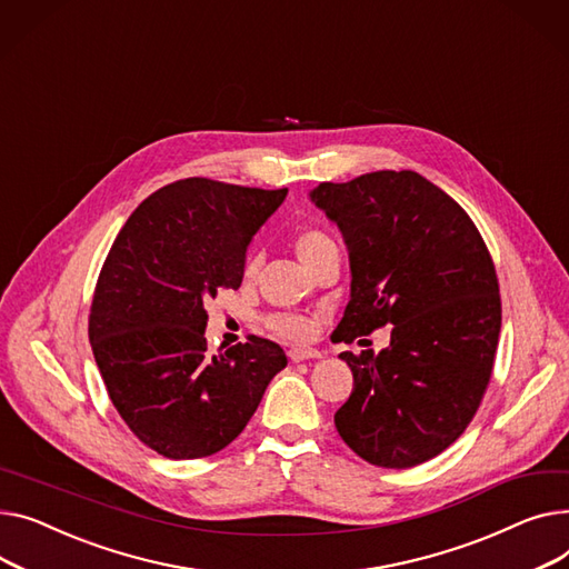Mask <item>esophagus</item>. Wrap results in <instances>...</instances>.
I'll use <instances>...</instances> for the list:
<instances>
[{
    "label": "esophagus",
    "instance_id": "1",
    "mask_svg": "<svg viewBox=\"0 0 569 569\" xmlns=\"http://www.w3.org/2000/svg\"><path fill=\"white\" fill-rule=\"evenodd\" d=\"M310 358H321V351H317V349H289V360L291 362L310 360Z\"/></svg>",
    "mask_w": 569,
    "mask_h": 569
}]
</instances>
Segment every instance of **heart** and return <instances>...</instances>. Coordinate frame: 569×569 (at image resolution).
Returning a JSON list of instances; mask_svg holds the SVG:
<instances>
[{"mask_svg": "<svg viewBox=\"0 0 569 569\" xmlns=\"http://www.w3.org/2000/svg\"><path fill=\"white\" fill-rule=\"evenodd\" d=\"M296 254L300 259V263L308 266L310 261H315L317 257H321L326 250L338 248L336 241H332L328 233L319 231V229H306L300 231L296 241H293ZM257 252H252L246 261V276H254L257 271ZM269 328L276 332V336L289 340V342H303L308 338H312L315 332V321L303 317V315H293V312H278L273 317H269Z\"/></svg>", "mask_w": 569, "mask_h": 569, "instance_id": "obj_1", "label": "heart"}]
</instances>
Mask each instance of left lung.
Returning <instances> with one entry per match:
<instances>
[{"mask_svg":"<svg viewBox=\"0 0 569 569\" xmlns=\"http://www.w3.org/2000/svg\"><path fill=\"white\" fill-rule=\"evenodd\" d=\"M310 199L349 250L338 340L392 326L383 351L340 353L353 390L336 427L365 461L411 469L461 437L491 379L500 332L491 254L469 213L411 170L319 183Z\"/></svg>","mask_w":569,"mask_h":569,"instance_id":"8db88e82","label":"left lung"}]
</instances>
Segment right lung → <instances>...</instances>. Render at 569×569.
Instances as JSON below:
<instances>
[{"instance_id": "add662e5", "label": "right lung", "mask_w": 569, "mask_h": 569, "mask_svg": "<svg viewBox=\"0 0 569 569\" xmlns=\"http://www.w3.org/2000/svg\"><path fill=\"white\" fill-rule=\"evenodd\" d=\"M261 190L183 179L147 197L98 276L89 342L114 409L167 459L209 457L239 437L284 370L280 345L248 338L207 353V303L239 289L246 250L284 202Z\"/></svg>"}]
</instances>
